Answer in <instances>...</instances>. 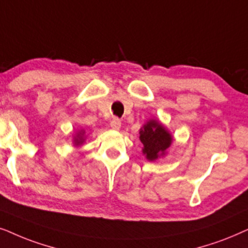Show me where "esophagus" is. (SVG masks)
Returning a JSON list of instances; mask_svg holds the SVG:
<instances>
[{"instance_id": "obj_1", "label": "esophagus", "mask_w": 248, "mask_h": 248, "mask_svg": "<svg viewBox=\"0 0 248 248\" xmlns=\"http://www.w3.org/2000/svg\"><path fill=\"white\" fill-rule=\"evenodd\" d=\"M110 127H111V129H113V130H119L121 128V121L117 118L113 119V120L111 121Z\"/></svg>"}]
</instances>
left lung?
I'll return each instance as SVG.
<instances>
[{
    "mask_svg": "<svg viewBox=\"0 0 248 248\" xmlns=\"http://www.w3.org/2000/svg\"><path fill=\"white\" fill-rule=\"evenodd\" d=\"M140 140L143 143L141 152L148 161H156L167 155L173 136L164 124L156 119H150L140 129Z\"/></svg>",
    "mask_w": 248,
    "mask_h": 248,
    "instance_id": "1",
    "label": "left lung"
}]
</instances>
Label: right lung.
I'll use <instances>...</instances> for the list:
<instances>
[{
	"mask_svg": "<svg viewBox=\"0 0 248 248\" xmlns=\"http://www.w3.org/2000/svg\"><path fill=\"white\" fill-rule=\"evenodd\" d=\"M86 138H87V136H86V131H85V129L78 130L77 133L75 134L74 138H72V144H74V146H76V147L81 146V145L85 143Z\"/></svg>",
	"mask_w": 248,
	"mask_h": 248,
	"instance_id": "obj_1",
	"label": "right lung"
}]
</instances>
